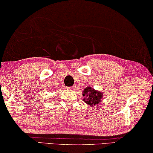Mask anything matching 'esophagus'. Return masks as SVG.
<instances>
[{
  "instance_id": "1",
  "label": "esophagus",
  "mask_w": 153,
  "mask_h": 153,
  "mask_svg": "<svg viewBox=\"0 0 153 153\" xmlns=\"http://www.w3.org/2000/svg\"><path fill=\"white\" fill-rule=\"evenodd\" d=\"M70 89H72V90H74V89H75V86L71 87H70Z\"/></svg>"
}]
</instances>
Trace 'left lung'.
<instances>
[{"label": "left lung", "mask_w": 153, "mask_h": 153, "mask_svg": "<svg viewBox=\"0 0 153 153\" xmlns=\"http://www.w3.org/2000/svg\"><path fill=\"white\" fill-rule=\"evenodd\" d=\"M82 96L84 97V98L82 99L83 102L92 107H97V105L102 102V100L104 98L103 92L97 91L90 86H87L82 91Z\"/></svg>", "instance_id": "8db88e82"}]
</instances>
